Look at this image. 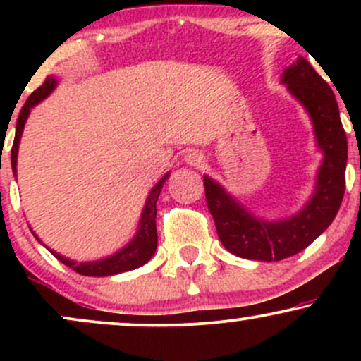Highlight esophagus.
I'll return each instance as SVG.
<instances>
[{
	"label": "esophagus",
	"mask_w": 361,
	"mask_h": 361,
	"mask_svg": "<svg viewBox=\"0 0 361 361\" xmlns=\"http://www.w3.org/2000/svg\"><path fill=\"white\" fill-rule=\"evenodd\" d=\"M185 159H186V163L192 164V166H200V164L204 163V154H202V152L193 151V152H188Z\"/></svg>",
	"instance_id": "esophagus-1"
}]
</instances>
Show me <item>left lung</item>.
Instances as JSON below:
<instances>
[{
  "label": "left lung",
  "mask_w": 361,
  "mask_h": 361,
  "mask_svg": "<svg viewBox=\"0 0 361 361\" xmlns=\"http://www.w3.org/2000/svg\"><path fill=\"white\" fill-rule=\"evenodd\" d=\"M281 81L312 118L324 161L309 204L293 217L267 222L243 209L215 181L204 176L205 200L226 250L247 259L280 261L316 241L336 217L346 188L348 142L336 98L327 82L304 57L285 69Z\"/></svg>",
  "instance_id": "1"
}]
</instances>
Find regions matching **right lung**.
<instances>
[{
    "mask_svg": "<svg viewBox=\"0 0 361 361\" xmlns=\"http://www.w3.org/2000/svg\"><path fill=\"white\" fill-rule=\"evenodd\" d=\"M56 80L52 76H49L47 80L44 81V85L40 88H37L34 93L28 97V100L25 102V105L20 110L18 120H16V132H15V140L13 147H11V168H13V173H16V154H18V142L20 137H22V132L25 127V122H27L28 114H30L32 106H35L40 100H44L51 91L56 88ZM168 180V175L163 178V180L157 183L154 188H152L151 195L147 197L146 207H144L142 219H140L139 224V233L134 238V241L127 244L122 251L115 252L114 256L106 259L93 261V263H74V261L64 258V256L57 255V252L51 251L61 263H64L66 267H69L80 275L85 276H110L117 275V273L135 270V268L142 267L144 263H147L149 259L154 255L156 246H157V233H156V202L159 198L161 190H163L164 181ZM35 235V234H34Z\"/></svg>",
    "mask_w": 361,
    "mask_h": 361,
    "instance_id": "1",
    "label": "right lung"
}]
</instances>
